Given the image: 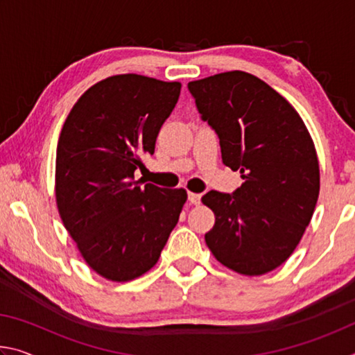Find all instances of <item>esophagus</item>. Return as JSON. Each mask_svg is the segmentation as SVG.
<instances>
[{
	"mask_svg": "<svg viewBox=\"0 0 355 355\" xmlns=\"http://www.w3.org/2000/svg\"><path fill=\"white\" fill-rule=\"evenodd\" d=\"M200 194H197V192H188V200L192 203V205H199L200 203Z\"/></svg>",
	"mask_w": 355,
	"mask_h": 355,
	"instance_id": "obj_1",
	"label": "esophagus"
}]
</instances>
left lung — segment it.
I'll return each instance as SVG.
<instances>
[{"label": "left lung", "mask_w": 355, "mask_h": 355, "mask_svg": "<svg viewBox=\"0 0 355 355\" xmlns=\"http://www.w3.org/2000/svg\"><path fill=\"white\" fill-rule=\"evenodd\" d=\"M202 119L219 136L222 163L244 183L233 194L209 191L214 225L205 243L216 260L243 275H263L297 248L320 196V163L297 111L248 71L191 81Z\"/></svg>", "instance_id": "obj_1"}]
</instances>
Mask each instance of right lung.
Wrapping results in <instances>:
<instances>
[{"label": "right lung", "instance_id": "add662e5", "mask_svg": "<svg viewBox=\"0 0 355 355\" xmlns=\"http://www.w3.org/2000/svg\"><path fill=\"white\" fill-rule=\"evenodd\" d=\"M180 89L178 81L136 73L105 78L78 98L61 130L58 211L87 266L111 282L155 266L188 199L183 188L135 180Z\"/></svg>", "mask_w": 355, "mask_h": 355}]
</instances>
